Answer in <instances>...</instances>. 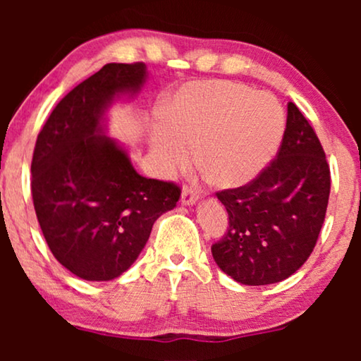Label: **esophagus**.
Returning a JSON list of instances; mask_svg holds the SVG:
<instances>
[{"instance_id":"esophagus-1","label":"esophagus","mask_w":361,"mask_h":361,"mask_svg":"<svg viewBox=\"0 0 361 361\" xmlns=\"http://www.w3.org/2000/svg\"><path fill=\"white\" fill-rule=\"evenodd\" d=\"M197 200H199V194H197V190L192 189V187L185 185L184 189H182V194H180L182 205H194Z\"/></svg>"}]
</instances>
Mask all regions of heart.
<instances>
[{"mask_svg":"<svg viewBox=\"0 0 361 361\" xmlns=\"http://www.w3.org/2000/svg\"><path fill=\"white\" fill-rule=\"evenodd\" d=\"M166 130L152 135V154L164 174L197 164L221 187L250 184L283 141L286 115L266 92L226 80L190 82L162 110Z\"/></svg>","mask_w":361,"mask_h":361,"instance_id":"b5f03b06","label":"heart"}]
</instances>
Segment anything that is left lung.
<instances>
[{"mask_svg": "<svg viewBox=\"0 0 361 361\" xmlns=\"http://www.w3.org/2000/svg\"><path fill=\"white\" fill-rule=\"evenodd\" d=\"M330 195V169L317 135L293 102L278 157L250 184L221 190L228 228L212 245L236 283L274 284L302 266L317 243Z\"/></svg>", "mask_w": 361, "mask_h": 361, "instance_id": "left-lung-1", "label": "left lung"}]
</instances>
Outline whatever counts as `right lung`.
<instances>
[{
	"instance_id": "add662e5",
	"label": "right lung",
	"mask_w": 361,
	"mask_h": 361,
	"mask_svg": "<svg viewBox=\"0 0 361 361\" xmlns=\"http://www.w3.org/2000/svg\"><path fill=\"white\" fill-rule=\"evenodd\" d=\"M146 63H106L68 92L39 133L31 164L37 221L52 255L78 278L111 281L135 263L180 189L147 179L106 136V111L146 83Z\"/></svg>"
}]
</instances>
